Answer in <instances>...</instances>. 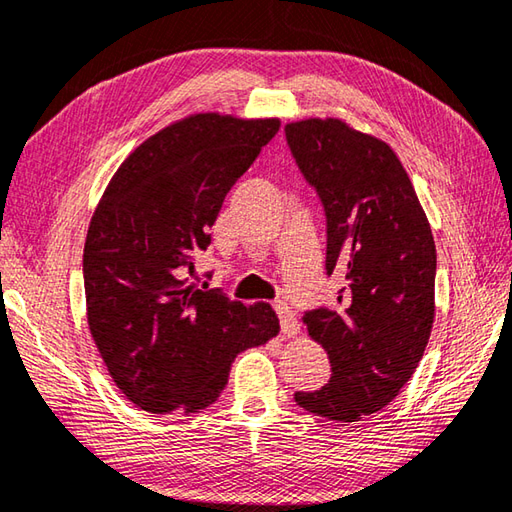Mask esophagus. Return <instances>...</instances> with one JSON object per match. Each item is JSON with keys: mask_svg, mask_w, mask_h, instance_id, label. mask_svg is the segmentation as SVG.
I'll use <instances>...</instances> for the list:
<instances>
[{"mask_svg": "<svg viewBox=\"0 0 512 512\" xmlns=\"http://www.w3.org/2000/svg\"><path fill=\"white\" fill-rule=\"evenodd\" d=\"M275 310H277V317H279V326H282V333L286 337H295L299 333V324H297V317L293 310H290L288 304L279 302L275 304Z\"/></svg>", "mask_w": 512, "mask_h": 512, "instance_id": "34e87169", "label": "esophagus"}]
</instances>
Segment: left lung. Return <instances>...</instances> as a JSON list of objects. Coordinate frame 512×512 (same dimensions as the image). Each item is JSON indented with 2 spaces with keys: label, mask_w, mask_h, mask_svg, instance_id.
Returning <instances> with one entry per match:
<instances>
[{
  "label": "left lung",
  "mask_w": 512,
  "mask_h": 512,
  "mask_svg": "<svg viewBox=\"0 0 512 512\" xmlns=\"http://www.w3.org/2000/svg\"><path fill=\"white\" fill-rule=\"evenodd\" d=\"M297 168L326 215V273H342L335 310H306L308 335L330 359L308 413L357 422L388 406L413 377L435 317L437 255L415 188L393 148L342 119L286 124Z\"/></svg>",
  "instance_id": "left-lung-1"
}]
</instances>
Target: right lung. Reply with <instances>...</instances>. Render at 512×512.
I'll return each instance as SVG.
<instances>
[{"label":"right lung","instance_id":"1","mask_svg":"<svg viewBox=\"0 0 512 512\" xmlns=\"http://www.w3.org/2000/svg\"><path fill=\"white\" fill-rule=\"evenodd\" d=\"M277 130L279 119L186 117L137 146L99 199L84 246L88 328L117 388L148 413L204 410L233 359L279 333L268 304L186 279L226 193Z\"/></svg>","mask_w":512,"mask_h":512}]
</instances>
